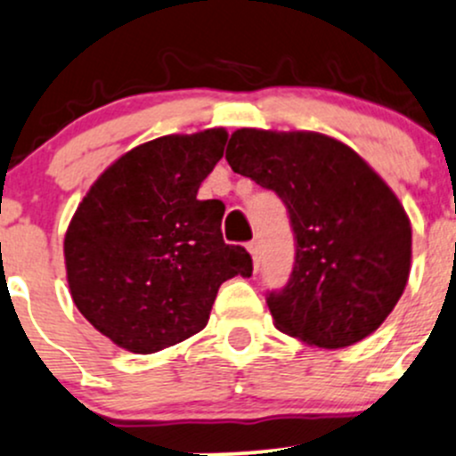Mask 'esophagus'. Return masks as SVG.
Instances as JSON below:
<instances>
[{
	"label": "esophagus",
	"mask_w": 456,
	"mask_h": 456,
	"mask_svg": "<svg viewBox=\"0 0 456 456\" xmlns=\"http://www.w3.org/2000/svg\"><path fill=\"white\" fill-rule=\"evenodd\" d=\"M248 252H250L252 255V263H255V272L259 270V261H261V246H259V241H250L248 243Z\"/></svg>",
	"instance_id": "obj_1"
}]
</instances>
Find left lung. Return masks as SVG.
<instances>
[{
  "label": "left lung",
  "instance_id": "left-lung-1",
  "mask_svg": "<svg viewBox=\"0 0 456 456\" xmlns=\"http://www.w3.org/2000/svg\"><path fill=\"white\" fill-rule=\"evenodd\" d=\"M226 159L288 208L292 274L265 297L276 330L322 349L378 330L406 288L412 243L382 177L354 149L312 131L237 129Z\"/></svg>",
  "mask_w": 456,
  "mask_h": 456
}]
</instances>
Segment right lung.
<instances>
[{
	"label": "right lung",
	"instance_id": "1",
	"mask_svg": "<svg viewBox=\"0 0 456 456\" xmlns=\"http://www.w3.org/2000/svg\"><path fill=\"white\" fill-rule=\"evenodd\" d=\"M228 134L164 135L116 159L65 232L68 283L78 312L134 354L177 345L208 322L217 289L252 274L246 248L222 234L226 206L197 200Z\"/></svg>",
	"mask_w": 456,
	"mask_h": 456
}]
</instances>
